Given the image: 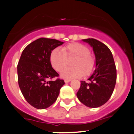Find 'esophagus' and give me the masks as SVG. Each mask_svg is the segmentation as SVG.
<instances>
[{"mask_svg":"<svg viewBox=\"0 0 134 134\" xmlns=\"http://www.w3.org/2000/svg\"><path fill=\"white\" fill-rule=\"evenodd\" d=\"M71 81V80H68V79H66V80H64V82L65 83H68L70 82V81Z\"/></svg>","mask_w":134,"mask_h":134,"instance_id":"esophagus-1","label":"esophagus"}]
</instances>
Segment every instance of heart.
Instances as JSON below:
<instances>
[{"mask_svg": "<svg viewBox=\"0 0 134 134\" xmlns=\"http://www.w3.org/2000/svg\"><path fill=\"white\" fill-rule=\"evenodd\" d=\"M75 57L72 62V68L64 70L60 76L62 78H79L83 76H88L95 70L96 66L95 58L90 54V50L87 46L79 43H71L60 49H54L49 57L52 67L60 72L66 67L67 58Z\"/></svg>", "mask_w": 134, "mask_h": 134, "instance_id": "1", "label": "heart"}]
</instances>
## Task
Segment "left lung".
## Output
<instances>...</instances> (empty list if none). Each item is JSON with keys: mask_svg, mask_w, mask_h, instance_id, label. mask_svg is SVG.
I'll list each match as a JSON object with an SVG mask.
<instances>
[{"mask_svg": "<svg viewBox=\"0 0 134 134\" xmlns=\"http://www.w3.org/2000/svg\"><path fill=\"white\" fill-rule=\"evenodd\" d=\"M82 41L93 48L96 66L89 77L90 81H81L76 95L85 106L97 108L105 104L113 94L116 82V69L113 54L107 46L92 38Z\"/></svg>", "mask_w": 134, "mask_h": 134, "instance_id": "obj_1", "label": "left lung"}]
</instances>
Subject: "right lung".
Here are the masks:
<instances>
[{
	"mask_svg": "<svg viewBox=\"0 0 134 134\" xmlns=\"http://www.w3.org/2000/svg\"><path fill=\"white\" fill-rule=\"evenodd\" d=\"M64 42L57 39L39 38L28 44L23 51L18 64V79L21 93L29 104L37 109H44L57 100L63 80L50 63L53 50Z\"/></svg>",
	"mask_w": 134,
	"mask_h": 134,
	"instance_id": "right-lung-1",
	"label": "right lung"
}]
</instances>
